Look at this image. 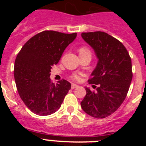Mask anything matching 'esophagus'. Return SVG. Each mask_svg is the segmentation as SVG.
<instances>
[{
	"mask_svg": "<svg viewBox=\"0 0 146 146\" xmlns=\"http://www.w3.org/2000/svg\"><path fill=\"white\" fill-rule=\"evenodd\" d=\"M78 87V86H77V85H76V84H72V89H74V88H77Z\"/></svg>",
	"mask_w": 146,
	"mask_h": 146,
	"instance_id": "34e87169",
	"label": "esophagus"
}]
</instances>
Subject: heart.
I'll return each instance as SVG.
<instances>
[{"mask_svg": "<svg viewBox=\"0 0 146 146\" xmlns=\"http://www.w3.org/2000/svg\"><path fill=\"white\" fill-rule=\"evenodd\" d=\"M86 51H89L88 49H87L86 47H81V48L80 49V52H86ZM80 75L81 74H74V75H73V77H73L74 80H79L80 79Z\"/></svg>", "mask_w": 146, "mask_h": 146, "instance_id": "obj_1", "label": "heart"}]
</instances>
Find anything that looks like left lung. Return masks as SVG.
Masks as SVG:
<instances>
[{
  "label": "left lung",
  "mask_w": 146,
  "mask_h": 146,
  "mask_svg": "<svg viewBox=\"0 0 146 146\" xmlns=\"http://www.w3.org/2000/svg\"><path fill=\"white\" fill-rule=\"evenodd\" d=\"M81 36L98 59L89 84L99 86L96 92L85 87L81 108L94 118H106L116 111L127 95L132 79L131 58L123 44L107 33H82Z\"/></svg>",
  "instance_id": "1"
}]
</instances>
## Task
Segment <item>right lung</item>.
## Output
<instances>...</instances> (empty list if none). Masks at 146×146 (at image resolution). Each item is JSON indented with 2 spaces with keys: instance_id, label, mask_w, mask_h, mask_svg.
<instances>
[{
  "instance_id": "right-lung-1",
  "label": "right lung",
  "mask_w": 146,
  "mask_h": 146,
  "mask_svg": "<svg viewBox=\"0 0 146 146\" xmlns=\"http://www.w3.org/2000/svg\"><path fill=\"white\" fill-rule=\"evenodd\" d=\"M77 37V33L44 31L30 38L17 54L14 75L17 89L27 108L38 115H49L60 108L71 89L63 80L55 84L50 78L51 69Z\"/></svg>"
}]
</instances>
